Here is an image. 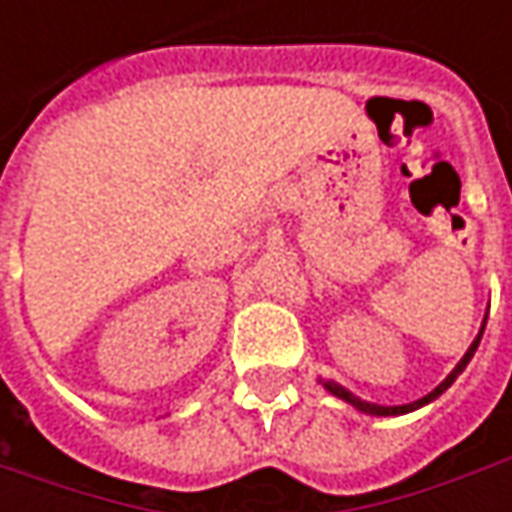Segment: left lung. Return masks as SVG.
I'll return each mask as SVG.
<instances>
[{
	"mask_svg": "<svg viewBox=\"0 0 512 512\" xmlns=\"http://www.w3.org/2000/svg\"><path fill=\"white\" fill-rule=\"evenodd\" d=\"M484 325H487V319H484ZM482 333H484V327H482V330H479V336H476V342L470 344V350L464 353L462 362H459V364H456V367H453V373H450V376H447V379H444V382L439 384V387H436L433 393H427L424 399H419V402H413V404H399V407H382V404H370V402H362V399H356V396H353L350 390H344L342 384L327 382L325 387H327V390H330V393H333V396H339V399H344V402H350V404H353V407H356V410H362V413H370V416H402V413H410V410H416V407H422V404L433 402V399H439V396H442L444 390H447L450 384L456 382V376H459V373H462L464 367H467V362L473 359V353H476V347H479V342H482Z\"/></svg>",
	"mask_w": 512,
	"mask_h": 512,
	"instance_id": "obj_1",
	"label": "left lung"
}]
</instances>
